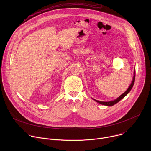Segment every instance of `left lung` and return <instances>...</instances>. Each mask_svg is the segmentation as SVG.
<instances>
[{"mask_svg": "<svg viewBox=\"0 0 151 151\" xmlns=\"http://www.w3.org/2000/svg\"><path fill=\"white\" fill-rule=\"evenodd\" d=\"M135 68H134V76H133V79H132V83L130 85V86H129V87L128 88V89L123 93L119 97H118V98H116V99L114 100H111V101H99V100H97L94 99H93L94 101H96V102L102 104V105H104V106H114V104H116L118 101H119L121 99H122L124 97H125L129 93H130V91H131L132 88H133V85H134V81H135V75H136V71H135Z\"/></svg>", "mask_w": 151, "mask_h": 151, "instance_id": "1", "label": "left lung"}]
</instances>
